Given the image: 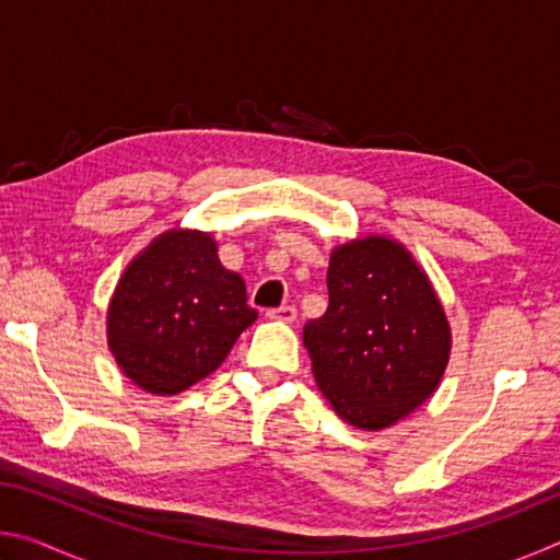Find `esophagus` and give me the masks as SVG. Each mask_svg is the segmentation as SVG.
<instances>
[{
  "label": "esophagus",
  "instance_id": "obj_1",
  "mask_svg": "<svg viewBox=\"0 0 560 560\" xmlns=\"http://www.w3.org/2000/svg\"><path fill=\"white\" fill-rule=\"evenodd\" d=\"M267 316H269L271 320H283V324H291V320H296V308H293V306L269 308Z\"/></svg>",
  "mask_w": 560,
  "mask_h": 560
}]
</instances>
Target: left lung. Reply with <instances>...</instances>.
<instances>
[{"label": "left lung", "instance_id": "obj_1", "mask_svg": "<svg viewBox=\"0 0 560 560\" xmlns=\"http://www.w3.org/2000/svg\"><path fill=\"white\" fill-rule=\"evenodd\" d=\"M326 283V314L303 326L320 393L353 428H390L432 397L450 363L438 293L400 242L377 234L336 246Z\"/></svg>", "mask_w": 560, "mask_h": 560}]
</instances>
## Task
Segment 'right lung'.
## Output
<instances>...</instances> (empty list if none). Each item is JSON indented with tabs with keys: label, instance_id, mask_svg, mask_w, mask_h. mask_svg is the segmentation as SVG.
<instances>
[{
	"label": "right lung",
	"instance_id": "add662e5",
	"mask_svg": "<svg viewBox=\"0 0 560 560\" xmlns=\"http://www.w3.org/2000/svg\"><path fill=\"white\" fill-rule=\"evenodd\" d=\"M257 320L240 273L217 242L170 230L132 259L108 306V348L122 373L153 395H177L214 373Z\"/></svg>",
	"mask_w": 560,
	"mask_h": 560
}]
</instances>
